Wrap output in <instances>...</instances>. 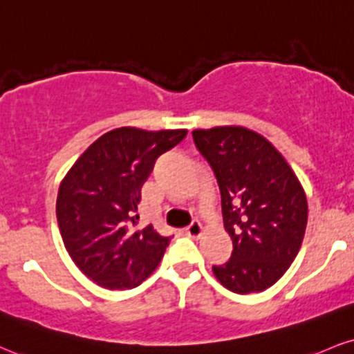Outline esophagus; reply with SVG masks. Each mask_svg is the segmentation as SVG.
<instances>
[{"mask_svg":"<svg viewBox=\"0 0 354 354\" xmlns=\"http://www.w3.org/2000/svg\"><path fill=\"white\" fill-rule=\"evenodd\" d=\"M186 234L189 237H201L203 236V225L198 221H193L189 227H186Z\"/></svg>","mask_w":354,"mask_h":354,"instance_id":"34e87169","label":"esophagus"}]
</instances>
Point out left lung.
<instances>
[{"label":"left lung","mask_w":354,"mask_h":354,"mask_svg":"<svg viewBox=\"0 0 354 354\" xmlns=\"http://www.w3.org/2000/svg\"><path fill=\"white\" fill-rule=\"evenodd\" d=\"M198 150L218 180L231 259L214 266L234 293L262 292L287 272L304 241L308 204L304 186L282 153L245 127L193 130Z\"/></svg>","instance_id":"obj_1"}]
</instances>
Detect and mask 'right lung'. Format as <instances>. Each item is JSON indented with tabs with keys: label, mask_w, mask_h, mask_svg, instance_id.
I'll list each match as a JSON object with an SVG mask.
<instances>
[{
	"label": "right lung",
	"mask_w": 354,
	"mask_h": 354,
	"mask_svg": "<svg viewBox=\"0 0 354 354\" xmlns=\"http://www.w3.org/2000/svg\"><path fill=\"white\" fill-rule=\"evenodd\" d=\"M188 130H110L97 138L61 181L59 231L75 266L109 290L140 285L158 267L169 237L147 225L133 231L142 186L156 158Z\"/></svg>",
	"instance_id": "1"
}]
</instances>
